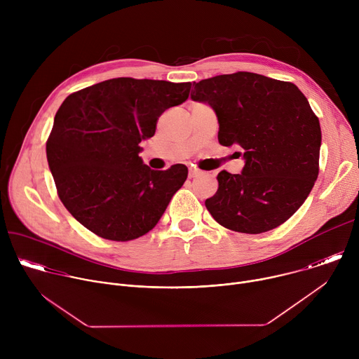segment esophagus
<instances>
[{"mask_svg":"<svg viewBox=\"0 0 359 359\" xmlns=\"http://www.w3.org/2000/svg\"><path fill=\"white\" fill-rule=\"evenodd\" d=\"M200 175V170H197V169H190L189 170V179H194V177H197Z\"/></svg>","mask_w":359,"mask_h":359,"instance_id":"obj_1","label":"esophagus"}]
</instances>
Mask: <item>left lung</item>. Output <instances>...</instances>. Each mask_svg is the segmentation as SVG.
<instances>
[{
    "mask_svg": "<svg viewBox=\"0 0 359 359\" xmlns=\"http://www.w3.org/2000/svg\"><path fill=\"white\" fill-rule=\"evenodd\" d=\"M191 99L209 104L219 142L240 146V175L222 170L216 194L204 201L223 227L260 234L287 222L309 197L320 172L321 128L304 93L291 82L252 72L193 83Z\"/></svg>",
    "mask_w": 359,
    "mask_h": 359,
    "instance_id": "obj_1",
    "label": "left lung"
}]
</instances>
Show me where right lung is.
<instances>
[{
  "instance_id": "obj_1",
  "label": "right lung",
  "mask_w": 359,
  "mask_h": 359,
  "mask_svg": "<svg viewBox=\"0 0 359 359\" xmlns=\"http://www.w3.org/2000/svg\"><path fill=\"white\" fill-rule=\"evenodd\" d=\"M191 83L115 78L71 93L46 140V159L67 210L112 241L135 240L158 224L187 179L184 165L151 170L139 143L159 116L189 97Z\"/></svg>"
}]
</instances>
